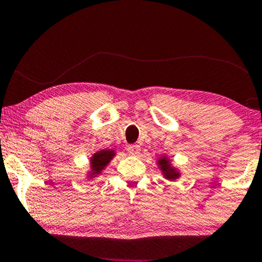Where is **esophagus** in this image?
Returning <instances> with one entry per match:
<instances>
[{"mask_svg": "<svg viewBox=\"0 0 262 262\" xmlns=\"http://www.w3.org/2000/svg\"><path fill=\"white\" fill-rule=\"evenodd\" d=\"M128 152H129V155H132V156H139L140 155V147L137 145H130V146H128Z\"/></svg>", "mask_w": 262, "mask_h": 262, "instance_id": "1", "label": "esophagus"}]
</instances>
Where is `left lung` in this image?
I'll return each instance as SVG.
<instances>
[{
    "label": "left lung",
    "mask_w": 262,
    "mask_h": 262,
    "mask_svg": "<svg viewBox=\"0 0 262 262\" xmlns=\"http://www.w3.org/2000/svg\"><path fill=\"white\" fill-rule=\"evenodd\" d=\"M157 165H158L163 177L170 182L179 180L181 177V171L176 166L172 165L171 159L167 156H160L157 158Z\"/></svg>",
    "instance_id": "8db88e82"
}]
</instances>
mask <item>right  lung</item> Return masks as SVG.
<instances>
[{"mask_svg": "<svg viewBox=\"0 0 262 262\" xmlns=\"http://www.w3.org/2000/svg\"><path fill=\"white\" fill-rule=\"evenodd\" d=\"M115 156H116L115 149H100V151L93 153L90 157V170L86 173L87 179L92 180L98 177L109 165V163L114 159Z\"/></svg>", "mask_w": 262, "mask_h": 262, "instance_id": "1", "label": "right lung"}]
</instances>
